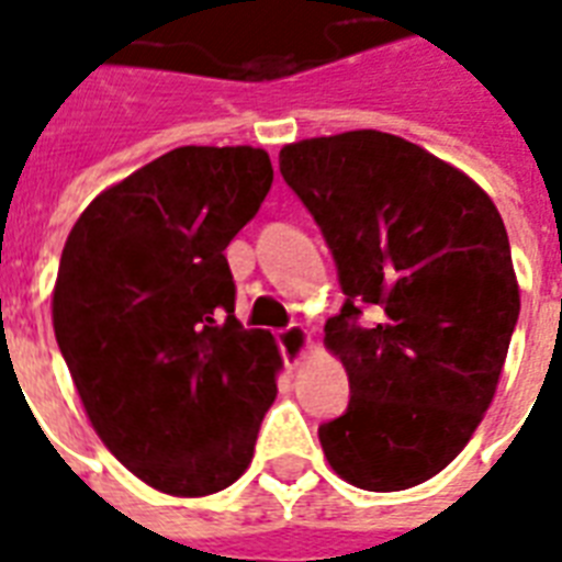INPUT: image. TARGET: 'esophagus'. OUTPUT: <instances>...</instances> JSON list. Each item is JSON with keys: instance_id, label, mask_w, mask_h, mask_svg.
<instances>
[{"instance_id": "1", "label": "esophagus", "mask_w": 562, "mask_h": 562, "mask_svg": "<svg viewBox=\"0 0 562 562\" xmlns=\"http://www.w3.org/2000/svg\"><path fill=\"white\" fill-rule=\"evenodd\" d=\"M278 345H281V353H284V362L290 368L299 366L307 351L313 348V339H310V330L302 325H290L284 330H278Z\"/></svg>"}]
</instances>
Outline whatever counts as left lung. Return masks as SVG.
I'll list each match as a JSON object with an SVG mask.
<instances>
[{
  "instance_id": "8db88e82",
  "label": "left lung",
  "mask_w": 562,
  "mask_h": 562,
  "mask_svg": "<svg viewBox=\"0 0 562 562\" xmlns=\"http://www.w3.org/2000/svg\"><path fill=\"white\" fill-rule=\"evenodd\" d=\"M278 161L345 293L325 345L351 401L318 426L327 464L362 491L415 487L464 450L499 385L519 318L505 223L467 173L380 130L304 138Z\"/></svg>"
}]
</instances>
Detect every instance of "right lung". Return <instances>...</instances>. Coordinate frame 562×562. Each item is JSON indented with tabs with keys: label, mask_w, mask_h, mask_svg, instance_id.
I'll list each match as a JSON object with an SVG mask.
<instances>
[{
	"label": "right lung",
	"mask_w": 562,
	"mask_h": 562,
	"mask_svg": "<svg viewBox=\"0 0 562 562\" xmlns=\"http://www.w3.org/2000/svg\"><path fill=\"white\" fill-rule=\"evenodd\" d=\"M269 186L260 147H177L101 191L63 246L52 322L89 424L170 496L235 484L278 394V345L235 318L223 255Z\"/></svg>",
	"instance_id": "obj_1"
}]
</instances>
